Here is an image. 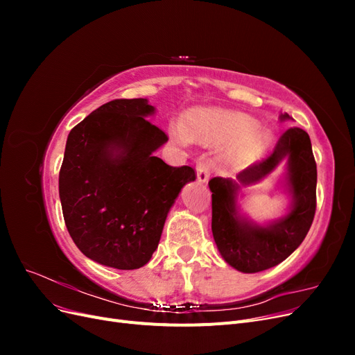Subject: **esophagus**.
<instances>
[{
    "instance_id": "34e87169",
    "label": "esophagus",
    "mask_w": 355,
    "mask_h": 355,
    "mask_svg": "<svg viewBox=\"0 0 355 355\" xmlns=\"http://www.w3.org/2000/svg\"><path fill=\"white\" fill-rule=\"evenodd\" d=\"M210 178V166L206 159H200L197 163V179L201 184L207 182Z\"/></svg>"
}]
</instances>
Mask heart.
<instances>
[{
  "label": "heart",
  "instance_id": "obj_1",
  "mask_svg": "<svg viewBox=\"0 0 355 355\" xmlns=\"http://www.w3.org/2000/svg\"><path fill=\"white\" fill-rule=\"evenodd\" d=\"M171 135L179 144H187L188 137L196 141L222 144L237 141V154H254L268 144V133L257 130L256 123L247 115L228 111H194L187 116L185 132L179 125L171 128Z\"/></svg>",
  "mask_w": 355,
  "mask_h": 355
}]
</instances>
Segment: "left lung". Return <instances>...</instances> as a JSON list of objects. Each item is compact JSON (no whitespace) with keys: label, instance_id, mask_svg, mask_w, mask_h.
<instances>
[{"label":"left lung","instance_id":"8db88e82","mask_svg":"<svg viewBox=\"0 0 355 355\" xmlns=\"http://www.w3.org/2000/svg\"><path fill=\"white\" fill-rule=\"evenodd\" d=\"M288 120V114H282ZM287 159V187L293 198L292 209L280 220L259 227L243 219L237 211L239 184L231 179L213 178L211 231L222 257L241 272H261L292 254L313 225L317 207V164L308 133L290 127L280 136L274 151L256 161L239 175L244 185L254 184Z\"/></svg>","mask_w":355,"mask_h":355}]
</instances>
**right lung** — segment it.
I'll return each mask as SVG.
<instances>
[{
  "instance_id": "add662e5",
  "label": "right lung",
  "mask_w": 355,
  "mask_h": 355,
  "mask_svg": "<svg viewBox=\"0 0 355 355\" xmlns=\"http://www.w3.org/2000/svg\"><path fill=\"white\" fill-rule=\"evenodd\" d=\"M146 99H115L69 132L59 173L63 219L78 249L116 270H137L153 257L170 207L196 180L189 166L154 155L168 141L146 120Z\"/></svg>"
}]
</instances>
